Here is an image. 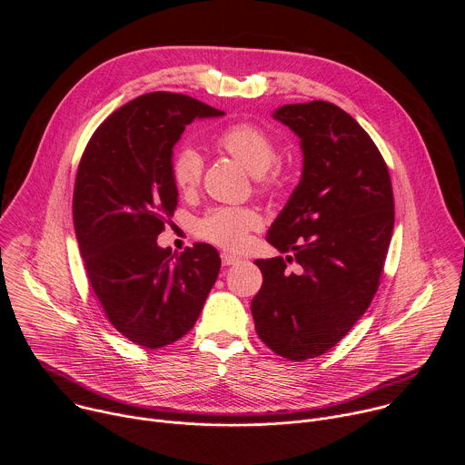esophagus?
Segmentation results:
<instances>
[{
	"mask_svg": "<svg viewBox=\"0 0 465 465\" xmlns=\"http://www.w3.org/2000/svg\"><path fill=\"white\" fill-rule=\"evenodd\" d=\"M221 259H223V264L224 267H230V264H237L241 261V257L233 255V253H228V252H223L221 253Z\"/></svg>",
	"mask_w": 465,
	"mask_h": 465,
	"instance_id": "34e87169",
	"label": "esophagus"
}]
</instances>
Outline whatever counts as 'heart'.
<instances>
[{
    "label": "heart",
    "mask_w": 465,
    "mask_h": 465,
    "mask_svg": "<svg viewBox=\"0 0 465 465\" xmlns=\"http://www.w3.org/2000/svg\"><path fill=\"white\" fill-rule=\"evenodd\" d=\"M215 145L252 173L261 187H269L276 182V143L261 126L252 123L230 124L215 138ZM203 171V154L194 147L185 145L173 154L171 178L178 191H193L201 183ZM259 226L261 217L252 208H217L196 223V233L224 248H241L248 241V233Z\"/></svg>",
    "instance_id": "1"
}]
</instances>
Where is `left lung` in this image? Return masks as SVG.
<instances>
[{"label": "left lung", "mask_w": 465, "mask_h": 465, "mask_svg": "<svg viewBox=\"0 0 465 465\" xmlns=\"http://www.w3.org/2000/svg\"><path fill=\"white\" fill-rule=\"evenodd\" d=\"M272 117L300 138L303 169L267 233L287 257L255 261L262 287L252 316L274 353L305 361L339 344L370 307L393 232V193L379 149L342 108L311 101Z\"/></svg>", "instance_id": "left-lung-1"}]
</instances>
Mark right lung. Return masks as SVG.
Returning a JSON list of instances; mask_svg holds the SVG:
<instances>
[{"label":"right lung","instance_id":"right-lung-1","mask_svg":"<svg viewBox=\"0 0 465 465\" xmlns=\"http://www.w3.org/2000/svg\"><path fill=\"white\" fill-rule=\"evenodd\" d=\"M221 115L182 94L140 95L99 124L79 163L74 224L88 280L112 325L147 350L187 333L221 271L212 244L180 255L158 244L178 204L173 149L194 119Z\"/></svg>","mask_w":465,"mask_h":465}]
</instances>
